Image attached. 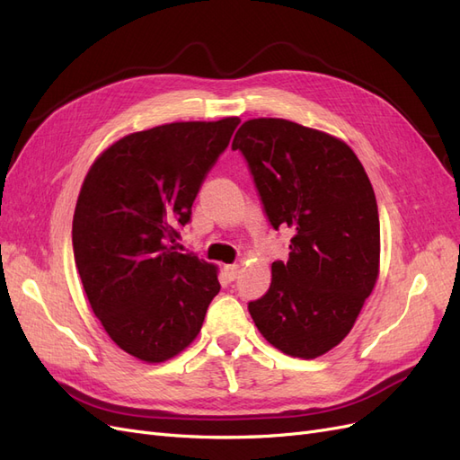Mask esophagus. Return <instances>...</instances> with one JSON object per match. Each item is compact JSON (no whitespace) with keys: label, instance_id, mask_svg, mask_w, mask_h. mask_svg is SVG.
<instances>
[{"label":"esophagus","instance_id":"esophagus-1","mask_svg":"<svg viewBox=\"0 0 460 460\" xmlns=\"http://www.w3.org/2000/svg\"><path fill=\"white\" fill-rule=\"evenodd\" d=\"M225 274L228 278V282H234L235 278H238V274H240V267H238V264H226Z\"/></svg>","mask_w":460,"mask_h":460}]
</instances>
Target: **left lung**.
Returning <instances> with one entry per match:
<instances>
[{
  "instance_id": "8db88e82",
  "label": "left lung",
  "mask_w": 460,
  "mask_h": 460,
  "mask_svg": "<svg viewBox=\"0 0 460 460\" xmlns=\"http://www.w3.org/2000/svg\"><path fill=\"white\" fill-rule=\"evenodd\" d=\"M274 230H289V259L247 309L276 349L314 358L336 347L378 278L380 218L370 180L349 146L284 119L235 132Z\"/></svg>"
}]
</instances>
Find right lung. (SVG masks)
Wrapping results in <instances>:
<instances>
[{
    "mask_svg": "<svg viewBox=\"0 0 460 460\" xmlns=\"http://www.w3.org/2000/svg\"><path fill=\"white\" fill-rule=\"evenodd\" d=\"M238 124L172 122L124 136L82 184L73 218L82 286L109 338L146 363L186 349L220 291L217 267L178 253L176 240Z\"/></svg>",
    "mask_w": 460,
    "mask_h": 460,
    "instance_id": "obj_1",
    "label": "right lung"
}]
</instances>
